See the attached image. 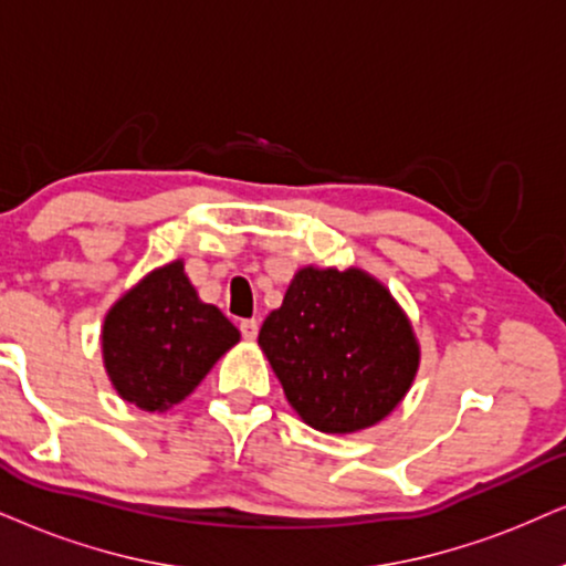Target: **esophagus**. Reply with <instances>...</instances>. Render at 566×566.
Returning a JSON list of instances; mask_svg holds the SVG:
<instances>
[{
  "label": "esophagus",
  "instance_id": "34e87169",
  "mask_svg": "<svg viewBox=\"0 0 566 566\" xmlns=\"http://www.w3.org/2000/svg\"><path fill=\"white\" fill-rule=\"evenodd\" d=\"M240 332H242V336H245L248 342H253L255 336H259V321H255V318L242 321V324H240Z\"/></svg>",
  "mask_w": 566,
  "mask_h": 566
}]
</instances>
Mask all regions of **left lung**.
Listing matches in <instances>:
<instances>
[{
  "label": "left lung",
  "instance_id": "1",
  "mask_svg": "<svg viewBox=\"0 0 566 566\" xmlns=\"http://www.w3.org/2000/svg\"><path fill=\"white\" fill-rule=\"evenodd\" d=\"M259 345L287 402L324 433L376 426L402 402L420 347L402 307L360 269H300Z\"/></svg>",
  "mask_w": 566,
  "mask_h": 566
}]
</instances>
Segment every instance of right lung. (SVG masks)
<instances>
[{
	"label": "right lung",
	"mask_w": 566,
	"mask_h": 566,
	"mask_svg": "<svg viewBox=\"0 0 566 566\" xmlns=\"http://www.w3.org/2000/svg\"><path fill=\"white\" fill-rule=\"evenodd\" d=\"M240 332L217 305L200 303L171 261L140 279L104 318V368L117 395L146 412L182 402Z\"/></svg>",
	"instance_id": "obj_1"
}]
</instances>
